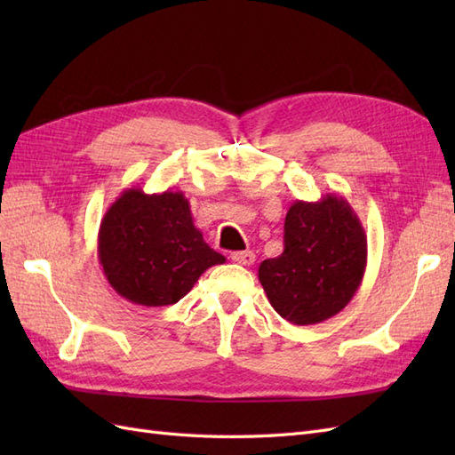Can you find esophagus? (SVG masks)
<instances>
[{
    "label": "esophagus",
    "mask_w": 455,
    "mask_h": 455,
    "mask_svg": "<svg viewBox=\"0 0 455 455\" xmlns=\"http://www.w3.org/2000/svg\"><path fill=\"white\" fill-rule=\"evenodd\" d=\"M231 259L235 261V264H239V266H252L256 256H254L252 251H244V252H233Z\"/></svg>",
    "instance_id": "obj_1"
}]
</instances>
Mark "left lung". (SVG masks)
<instances>
[{
	"label": "left lung",
	"mask_w": 455,
	"mask_h": 455,
	"mask_svg": "<svg viewBox=\"0 0 455 455\" xmlns=\"http://www.w3.org/2000/svg\"><path fill=\"white\" fill-rule=\"evenodd\" d=\"M366 233L351 204L334 194L294 201L284 218V251L264 259L258 279L269 304L292 324L338 315L364 277Z\"/></svg>",
	"instance_id": "1"
}]
</instances>
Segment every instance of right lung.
<instances>
[{
  "label": "right lung",
  "mask_w": 455,
  "mask_h": 455,
  "mask_svg": "<svg viewBox=\"0 0 455 455\" xmlns=\"http://www.w3.org/2000/svg\"><path fill=\"white\" fill-rule=\"evenodd\" d=\"M99 261L108 283L131 304L172 306L201 275L226 258L203 241L182 191L125 189L99 229Z\"/></svg>",
  "instance_id": "right-lung-1"
}]
</instances>
